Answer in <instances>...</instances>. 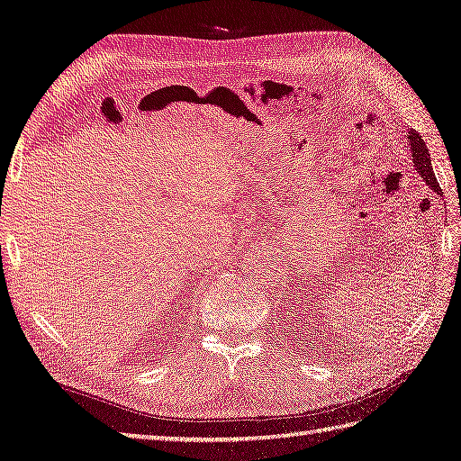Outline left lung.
I'll list each match as a JSON object with an SVG mask.
<instances>
[{
    "instance_id": "1",
    "label": "left lung",
    "mask_w": 461,
    "mask_h": 461,
    "mask_svg": "<svg viewBox=\"0 0 461 461\" xmlns=\"http://www.w3.org/2000/svg\"><path fill=\"white\" fill-rule=\"evenodd\" d=\"M409 139H411V153H412V163L419 170V175L430 185V188L436 192V194H442L440 186H438V180L434 176L432 170V163H430V153H428L426 143L422 141V135L416 133L414 130L409 131Z\"/></svg>"
}]
</instances>
